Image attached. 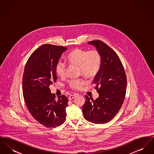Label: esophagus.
Wrapping results in <instances>:
<instances>
[{"mask_svg": "<svg viewBox=\"0 0 154 154\" xmlns=\"http://www.w3.org/2000/svg\"><path fill=\"white\" fill-rule=\"evenodd\" d=\"M77 96V95H70L69 96V97H68V99H69V100H72V99H74V97H75Z\"/></svg>", "mask_w": 154, "mask_h": 154, "instance_id": "obj_1", "label": "esophagus"}]
</instances>
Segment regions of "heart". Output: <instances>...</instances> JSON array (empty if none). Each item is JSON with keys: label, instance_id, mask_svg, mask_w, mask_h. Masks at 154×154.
<instances>
[{"label": "heart", "instance_id": "obj_1", "mask_svg": "<svg viewBox=\"0 0 154 154\" xmlns=\"http://www.w3.org/2000/svg\"><path fill=\"white\" fill-rule=\"evenodd\" d=\"M66 61L70 65L79 66L80 74L87 79H92L99 73L102 63L99 52L96 50L87 51L79 48L74 49L66 57ZM66 67L64 63L59 62L55 67V73L60 78L65 75ZM82 80L71 81L70 87L73 89H80L84 85Z\"/></svg>", "mask_w": 154, "mask_h": 154}]
</instances>
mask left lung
I'll list each match as a JSON object with an SVG mask.
<instances>
[{
	"label": "left lung",
	"mask_w": 154,
	"mask_h": 154,
	"mask_svg": "<svg viewBox=\"0 0 154 154\" xmlns=\"http://www.w3.org/2000/svg\"><path fill=\"white\" fill-rule=\"evenodd\" d=\"M88 44L94 45L102 58L101 67L94 80L99 97L94 100L85 96L82 106L84 117L94 124H104L114 117L120 110L126 89V76L117 54L100 40Z\"/></svg>",
	"instance_id": "left-lung-1"
}]
</instances>
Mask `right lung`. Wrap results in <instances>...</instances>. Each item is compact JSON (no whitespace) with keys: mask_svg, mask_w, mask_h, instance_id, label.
<instances>
[{"mask_svg":"<svg viewBox=\"0 0 154 154\" xmlns=\"http://www.w3.org/2000/svg\"><path fill=\"white\" fill-rule=\"evenodd\" d=\"M67 49L63 46L42 45L32 54L24 69L25 103L32 117L47 128L60 126L66 120L68 99L62 95L55 100L49 87L57 80L55 67Z\"/></svg>","mask_w":154,"mask_h":154,"instance_id":"right-lung-1","label":"right lung"}]
</instances>
